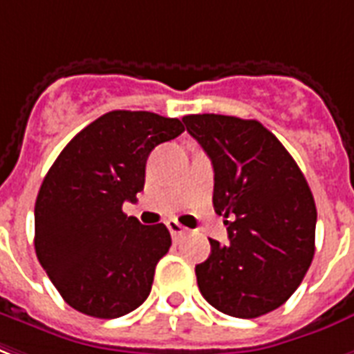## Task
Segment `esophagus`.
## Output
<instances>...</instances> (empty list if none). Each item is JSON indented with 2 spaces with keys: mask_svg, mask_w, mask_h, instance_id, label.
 Segmentation results:
<instances>
[{
  "mask_svg": "<svg viewBox=\"0 0 354 354\" xmlns=\"http://www.w3.org/2000/svg\"><path fill=\"white\" fill-rule=\"evenodd\" d=\"M167 228H169V232H171V236L176 239V237H180L185 232V228H183L178 221H167Z\"/></svg>",
  "mask_w": 354,
  "mask_h": 354,
  "instance_id": "1",
  "label": "esophagus"
}]
</instances>
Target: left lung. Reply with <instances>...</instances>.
Instances as JSON below:
<instances>
[{
    "instance_id": "left-lung-1",
    "label": "left lung",
    "mask_w": 354,
    "mask_h": 354,
    "mask_svg": "<svg viewBox=\"0 0 354 354\" xmlns=\"http://www.w3.org/2000/svg\"><path fill=\"white\" fill-rule=\"evenodd\" d=\"M185 128L212 159L213 207L230 243L209 239L195 267L202 297L223 314L273 312L303 282L315 252V202L282 142L258 120L187 115Z\"/></svg>"
}]
</instances>
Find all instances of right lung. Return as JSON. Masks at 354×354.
Listing matches in <instances>:
<instances>
[{
    "label": "right lung",
    "instance_id": "1",
    "mask_svg": "<svg viewBox=\"0 0 354 354\" xmlns=\"http://www.w3.org/2000/svg\"><path fill=\"white\" fill-rule=\"evenodd\" d=\"M182 131L178 118L109 111L81 129L46 174L35 202V250L81 314L115 319L150 295L171 234L163 223L128 217L122 204L145 187L150 152Z\"/></svg>",
    "mask_w": 354,
    "mask_h": 354
}]
</instances>
